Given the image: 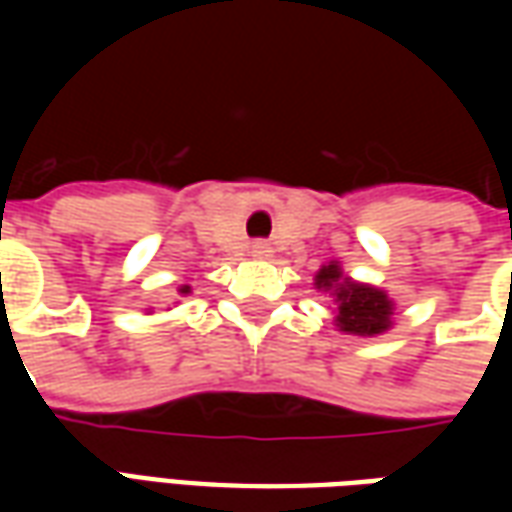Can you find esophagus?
I'll list each match as a JSON object with an SVG mask.
<instances>
[{"label":"esophagus","instance_id":"obj_1","mask_svg":"<svg viewBox=\"0 0 512 512\" xmlns=\"http://www.w3.org/2000/svg\"><path fill=\"white\" fill-rule=\"evenodd\" d=\"M252 255L268 257V255H271V246H268L266 241H255V244H252Z\"/></svg>","mask_w":512,"mask_h":512}]
</instances>
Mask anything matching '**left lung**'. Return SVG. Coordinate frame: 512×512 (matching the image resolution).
Returning a JSON list of instances; mask_svg holds the SVG:
<instances>
[{"instance_id":"1","label":"left lung","mask_w":512,"mask_h":512,"mask_svg":"<svg viewBox=\"0 0 512 512\" xmlns=\"http://www.w3.org/2000/svg\"><path fill=\"white\" fill-rule=\"evenodd\" d=\"M318 288H334L337 296V326L348 334H381L389 329L392 318V301L386 299L384 290L356 285L343 279L337 266H323L318 271Z\"/></svg>"}]
</instances>
